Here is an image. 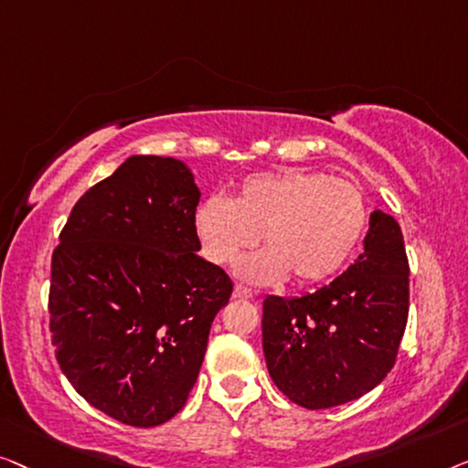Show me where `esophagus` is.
Wrapping results in <instances>:
<instances>
[{
	"label": "esophagus",
	"mask_w": 468,
	"mask_h": 468,
	"mask_svg": "<svg viewBox=\"0 0 468 468\" xmlns=\"http://www.w3.org/2000/svg\"><path fill=\"white\" fill-rule=\"evenodd\" d=\"M233 297L235 299H254V292L250 291V288H246V286L237 284L235 291H233Z\"/></svg>",
	"instance_id": "34e87169"
}]
</instances>
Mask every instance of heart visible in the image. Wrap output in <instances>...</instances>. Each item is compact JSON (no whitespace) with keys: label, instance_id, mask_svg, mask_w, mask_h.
Returning a JSON list of instances; mask_svg holds the SVG:
<instances>
[{"label":"heart","instance_id":"b5f03b06","mask_svg":"<svg viewBox=\"0 0 468 468\" xmlns=\"http://www.w3.org/2000/svg\"><path fill=\"white\" fill-rule=\"evenodd\" d=\"M368 222L356 184L320 171H261L243 177L233 199L209 197L197 207L195 231L203 254L229 265L256 241L265 250L237 267L256 284H294L331 278L350 259Z\"/></svg>","mask_w":468,"mask_h":468}]
</instances>
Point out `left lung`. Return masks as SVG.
Wrapping results in <instances>:
<instances>
[{
	"mask_svg": "<svg viewBox=\"0 0 468 468\" xmlns=\"http://www.w3.org/2000/svg\"><path fill=\"white\" fill-rule=\"evenodd\" d=\"M410 315V261L399 222L371 214L365 252L328 286L262 301V352L275 386L305 410L373 390L397 363Z\"/></svg>",
	"mask_w": 468,
	"mask_h": 468,
	"instance_id": "8db88e82",
	"label": "left lung"
}]
</instances>
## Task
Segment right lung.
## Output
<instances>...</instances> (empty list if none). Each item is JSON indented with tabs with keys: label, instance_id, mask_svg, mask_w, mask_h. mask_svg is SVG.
Returning a JSON list of instances; mask_svg holds the SVG:
<instances>
[{
	"label": "right lung",
	"instance_id": "obj_1",
	"mask_svg": "<svg viewBox=\"0 0 468 468\" xmlns=\"http://www.w3.org/2000/svg\"><path fill=\"white\" fill-rule=\"evenodd\" d=\"M199 197L184 163L131 156L78 199L52 252L57 363L87 403L135 429L186 405L233 292L197 256Z\"/></svg>",
	"mask_w": 468,
	"mask_h": 468
}]
</instances>
